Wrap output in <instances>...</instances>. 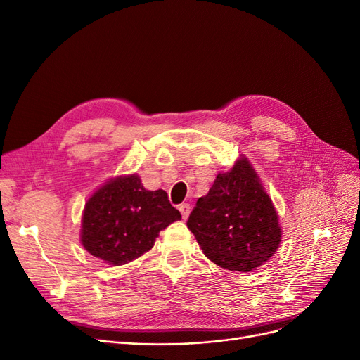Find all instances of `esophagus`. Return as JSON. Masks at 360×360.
<instances>
[{
	"mask_svg": "<svg viewBox=\"0 0 360 360\" xmlns=\"http://www.w3.org/2000/svg\"><path fill=\"white\" fill-rule=\"evenodd\" d=\"M179 210H180V213H181V217L183 219H188V216L191 213V204L183 202V204L179 205Z\"/></svg>",
	"mask_w": 360,
	"mask_h": 360,
	"instance_id": "1",
	"label": "esophagus"
}]
</instances>
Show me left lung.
Masks as SVG:
<instances>
[{"label": "left lung", "instance_id": "obj_1", "mask_svg": "<svg viewBox=\"0 0 360 360\" xmlns=\"http://www.w3.org/2000/svg\"><path fill=\"white\" fill-rule=\"evenodd\" d=\"M204 255L221 268L249 272L265 264L281 241L278 216L247 158L219 172L188 220Z\"/></svg>", "mask_w": 360, "mask_h": 360}]
</instances>
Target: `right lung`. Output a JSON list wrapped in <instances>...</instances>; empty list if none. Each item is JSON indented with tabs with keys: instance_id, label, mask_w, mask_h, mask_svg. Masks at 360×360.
Instances as JSON below:
<instances>
[{
	"instance_id": "1",
	"label": "right lung",
	"mask_w": 360,
	"mask_h": 360,
	"mask_svg": "<svg viewBox=\"0 0 360 360\" xmlns=\"http://www.w3.org/2000/svg\"><path fill=\"white\" fill-rule=\"evenodd\" d=\"M165 191H147L137 174L111 179L84 205L82 244L92 256L119 266L153 247L159 232L180 220Z\"/></svg>"
}]
</instances>
